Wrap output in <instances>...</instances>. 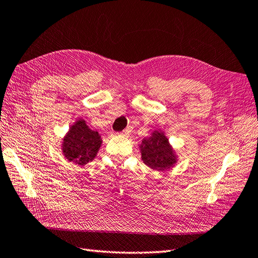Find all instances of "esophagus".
Wrapping results in <instances>:
<instances>
[{
	"mask_svg": "<svg viewBox=\"0 0 258 258\" xmlns=\"http://www.w3.org/2000/svg\"><path fill=\"white\" fill-rule=\"evenodd\" d=\"M131 132H132V131H131V128H130V127H127V128H125L124 131H122L120 134H121V135H123V136H128V135L131 134Z\"/></svg>",
	"mask_w": 258,
	"mask_h": 258,
	"instance_id": "34e87169",
	"label": "esophagus"
}]
</instances>
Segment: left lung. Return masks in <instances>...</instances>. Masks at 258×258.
Listing matches in <instances>:
<instances>
[{
  "instance_id": "8db88e82",
  "label": "left lung",
  "mask_w": 258,
  "mask_h": 258,
  "mask_svg": "<svg viewBox=\"0 0 258 258\" xmlns=\"http://www.w3.org/2000/svg\"><path fill=\"white\" fill-rule=\"evenodd\" d=\"M140 148L144 163L154 170H167L176 162L169 140L160 131H155L150 137L143 140Z\"/></svg>"
}]
</instances>
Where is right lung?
<instances>
[{"mask_svg":"<svg viewBox=\"0 0 258 258\" xmlns=\"http://www.w3.org/2000/svg\"><path fill=\"white\" fill-rule=\"evenodd\" d=\"M101 144L98 132L90 130L84 120H78L63 138L62 150L70 162L84 166L95 159Z\"/></svg>","mask_w":258,"mask_h":258,"instance_id":"add662e5","label":"right lung"}]
</instances>
